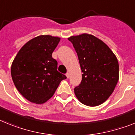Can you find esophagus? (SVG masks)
<instances>
[{"instance_id":"esophagus-1","label":"esophagus","mask_w":135,"mask_h":135,"mask_svg":"<svg viewBox=\"0 0 135 135\" xmlns=\"http://www.w3.org/2000/svg\"><path fill=\"white\" fill-rule=\"evenodd\" d=\"M66 77H67V78H69V76H70V74H69V73H66Z\"/></svg>"}]
</instances>
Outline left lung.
I'll use <instances>...</instances> for the list:
<instances>
[{
    "label": "left lung",
    "instance_id": "1",
    "mask_svg": "<svg viewBox=\"0 0 135 135\" xmlns=\"http://www.w3.org/2000/svg\"><path fill=\"white\" fill-rule=\"evenodd\" d=\"M68 39L77 52L82 74L79 85L74 88L78 100L84 105L95 107L111 96L119 79L116 56L101 40L83 34Z\"/></svg>",
    "mask_w": 135,
    "mask_h": 135
}]
</instances>
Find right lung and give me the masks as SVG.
Instances as JSON below:
<instances>
[{"mask_svg":"<svg viewBox=\"0 0 135 135\" xmlns=\"http://www.w3.org/2000/svg\"><path fill=\"white\" fill-rule=\"evenodd\" d=\"M60 38L41 35L21 48L11 65L13 81L20 93L29 101L42 104L54 95L60 83L66 79L57 71L52 53Z\"/></svg>","mask_w":135,"mask_h":135,"instance_id":"obj_1","label":"right lung"}]
</instances>
